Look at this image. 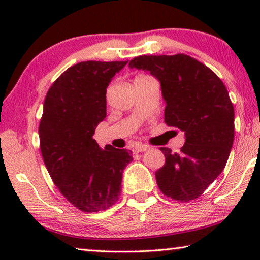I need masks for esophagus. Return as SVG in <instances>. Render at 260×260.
Listing matches in <instances>:
<instances>
[{
	"label": "esophagus",
	"mask_w": 260,
	"mask_h": 260,
	"mask_svg": "<svg viewBox=\"0 0 260 260\" xmlns=\"http://www.w3.org/2000/svg\"><path fill=\"white\" fill-rule=\"evenodd\" d=\"M148 149H149L148 145L138 144V145H136V147H135V152H143L145 150H148Z\"/></svg>",
	"instance_id": "esophagus-1"
}]
</instances>
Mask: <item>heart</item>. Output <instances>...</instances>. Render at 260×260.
I'll list each match as a JSON object with an SVG mask.
<instances>
[{"label":"heart","instance_id":"heart-1","mask_svg":"<svg viewBox=\"0 0 260 260\" xmlns=\"http://www.w3.org/2000/svg\"><path fill=\"white\" fill-rule=\"evenodd\" d=\"M142 77H143V76H142ZM142 77H137V78H142Z\"/></svg>","mask_w":260,"mask_h":260}]
</instances>
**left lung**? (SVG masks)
<instances>
[{"label": "left lung", "instance_id": "left-lung-1", "mask_svg": "<svg viewBox=\"0 0 260 260\" xmlns=\"http://www.w3.org/2000/svg\"><path fill=\"white\" fill-rule=\"evenodd\" d=\"M129 67L159 81L165 122L186 138L180 152L161 148L166 163L155 173L158 188L174 200H195L225 168L232 148L234 109L227 88L211 69L186 54L141 55Z\"/></svg>", "mask_w": 260, "mask_h": 260}]
</instances>
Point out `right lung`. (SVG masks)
Masks as SVG:
<instances>
[{
	"label": "right lung",
	"instance_id": "right-lung-1",
	"mask_svg": "<svg viewBox=\"0 0 260 260\" xmlns=\"http://www.w3.org/2000/svg\"><path fill=\"white\" fill-rule=\"evenodd\" d=\"M127 61H83L66 70L47 92L39 125L40 150L53 182L74 207L105 211L120 195L130 150L93 138L106 117V88Z\"/></svg>",
	"mask_w": 260,
	"mask_h": 260
}]
</instances>
